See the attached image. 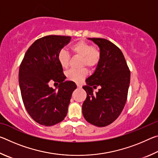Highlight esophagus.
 I'll use <instances>...</instances> for the list:
<instances>
[{"label": "esophagus", "mask_w": 158, "mask_h": 158, "mask_svg": "<svg viewBox=\"0 0 158 158\" xmlns=\"http://www.w3.org/2000/svg\"><path fill=\"white\" fill-rule=\"evenodd\" d=\"M77 88H78V89H81V88L82 87L81 84H77Z\"/></svg>", "instance_id": "obj_1"}]
</instances>
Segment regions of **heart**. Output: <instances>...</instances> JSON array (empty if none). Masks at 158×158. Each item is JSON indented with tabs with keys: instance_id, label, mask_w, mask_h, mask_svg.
<instances>
[{
	"instance_id": "b5f03b06",
	"label": "heart",
	"mask_w": 158,
	"mask_h": 158,
	"mask_svg": "<svg viewBox=\"0 0 158 158\" xmlns=\"http://www.w3.org/2000/svg\"><path fill=\"white\" fill-rule=\"evenodd\" d=\"M71 51L74 55L81 57V67L86 66L89 68H95L98 65L101 58V52L96 47L83 40L77 42L71 46ZM58 60L63 69L69 65L70 56L65 50H60L58 54ZM88 74L86 68L80 69H70L66 73L67 79L69 81L81 83Z\"/></svg>"
}]
</instances>
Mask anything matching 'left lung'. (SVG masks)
I'll return each instance as SVG.
<instances>
[{"label": "left lung", "instance_id": "1", "mask_svg": "<svg viewBox=\"0 0 158 158\" xmlns=\"http://www.w3.org/2000/svg\"><path fill=\"white\" fill-rule=\"evenodd\" d=\"M100 47L101 58L95 73L83 86L87 97L82 105L84 118L98 127H105L116 120L127 101L130 71L122 52L103 38H89ZM100 86L93 93L92 88Z\"/></svg>", "mask_w": 158, "mask_h": 158}]
</instances>
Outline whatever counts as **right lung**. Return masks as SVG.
Returning <instances> with one entry per match:
<instances>
[{"label": "right lung", "instance_id": "right-lung-1", "mask_svg": "<svg viewBox=\"0 0 158 158\" xmlns=\"http://www.w3.org/2000/svg\"><path fill=\"white\" fill-rule=\"evenodd\" d=\"M70 36L47 35L35 41L24 55L19 71V83L23 105L37 123L52 126L63 121L68 113L75 83L64 81L66 77L58 54ZM60 84L58 90L49 87Z\"/></svg>", "mask_w": 158, "mask_h": 158}]
</instances>
